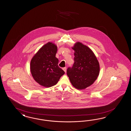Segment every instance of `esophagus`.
<instances>
[{
    "label": "esophagus",
    "mask_w": 131,
    "mask_h": 131,
    "mask_svg": "<svg viewBox=\"0 0 131 131\" xmlns=\"http://www.w3.org/2000/svg\"><path fill=\"white\" fill-rule=\"evenodd\" d=\"M62 70H64V72H66V70H66V67L63 68H62Z\"/></svg>",
    "instance_id": "esophagus-1"
}]
</instances>
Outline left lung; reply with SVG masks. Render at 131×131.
<instances>
[{"instance_id":"left-lung-1","label":"left lung","mask_w":131,"mask_h":131,"mask_svg":"<svg viewBox=\"0 0 131 131\" xmlns=\"http://www.w3.org/2000/svg\"><path fill=\"white\" fill-rule=\"evenodd\" d=\"M72 48L75 51L74 63L72 68H68L67 75L74 87L84 89L93 84L99 76V61L92 50L79 42Z\"/></svg>"}]
</instances>
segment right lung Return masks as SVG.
I'll return each instance as SVG.
<instances>
[{
  "label": "right lung",
  "mask_w": 131,
  "mask_h": 131,
  "mask_svg": "<svg viewBox=\"0 0 131 131\" xmlns=\"http://www.w3.org/2000/svg\"><path fill=\"white\" fill-rule=\"evenodd\" d=\"M57 51L56 45L48 42L39 49L30 61V70L32 77L44 87L54 85L65 73L58 65V59L55 57Z\"/></svg>",
  "instance_id": "obj_1"
}]
</instances>
